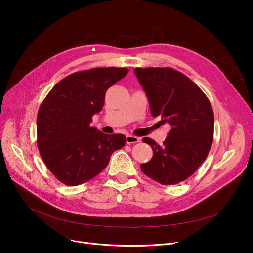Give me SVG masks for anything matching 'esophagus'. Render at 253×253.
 <instances>
[{"label":"esophagus","instance_id":"obj_1","mask_svg":"<svg viewBox=\"0 0 253 253\" xmlns=\"http://www.w3.org/2000/svg\"><path fill=\"white\" fill-rule=\"evenodd\" d=\"M139 140H140V138H138L137 136H134V135H127V136H126V142H127L128 144L139 142Z\"/></svg>","mask_w":253,"mask_h":253}]
</instances>
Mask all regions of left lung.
Returning <instances> with one entry per match:
<instances>
[{
    "mask_svg": "<svg viewBox=\"0 0 253 253\" xmlns=\"http://www.w3.org/2000/svg\"><path fill=\"white\" fill-rule=\"evenodd\" d=\"M134 73L150 102L153 117L171 129L162 145L149 137L153 158L143 173L165 185L177 184L201 166L213 141L214 115L209 99L191 79L171 68H136Z\"/></svg>",
    "mask_w": 253,
    "mask_h": 253,
    "instance_id": "8db88e82",
    "label": "left lung"
}]
</instances>
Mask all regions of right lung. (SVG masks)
<instances>
[{"label":"right lung","mask_w":253,"mask_h":253,"mask_svg":"<svg viewBox=\"0 0 253 253\" xmlns=\"http://www.w3.org/2000/svg\"><path fill=\"white\" fill-rule=\"evenodd\" d=\"M126 68H96L69 75L51 89L37 116V144L51 173L66 185L87 182L123 148V134H104L90 125L101 111L105 92Z\"/></svg>","instance_id":"add662e5"}]
</instances>
